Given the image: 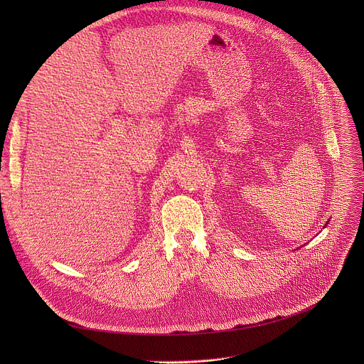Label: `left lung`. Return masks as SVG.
Returning a JSON list of instances; mask_svg holds the SVG:
<instances>
[{"instance_id": "left-lung-1", "label": "left lung", "mask_w": 364, "mask_h": 364, "mask_svg": "<svg viewBox=\"0 0 364 364\" xmlns=\"http://www.w3.org/2000/svg\"><path fill=\"white\" fill-rule=\"evenodd\" d=\"M326 224H328V223H326Z\"/></svg>"}]
</instances>
